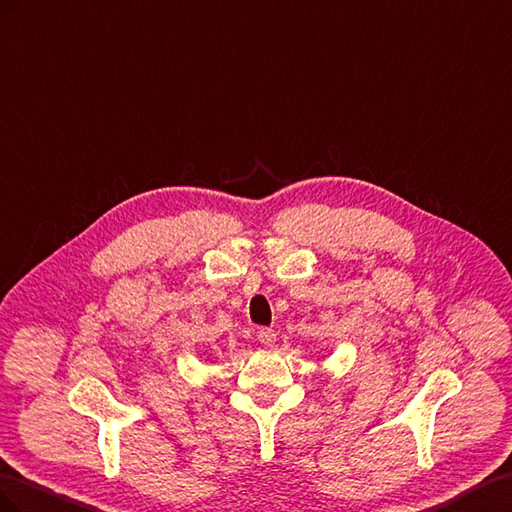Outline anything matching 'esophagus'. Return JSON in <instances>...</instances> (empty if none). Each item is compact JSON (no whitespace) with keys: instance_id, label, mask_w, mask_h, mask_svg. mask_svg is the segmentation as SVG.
<instances>
[{"instance_id":"1","label":"esophagus","mask_w":512,"mask_h":512,"mask_svg":"<svg viewBox=\"0 0 512 512\" xmlns=\"http://www.w3.org/2000/svg\"><path fill=\"white\" fill-rule=\"evenodd\" d=\"M257 339H259L261 345L272 347L276 343V332L272 328H259L257 330Z\"/></svg>"}]
</instances>
